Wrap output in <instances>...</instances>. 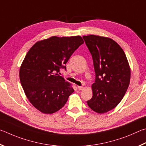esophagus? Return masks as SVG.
Segmentation results:
<instances>
[{
	"mask_svg": "<svg viewBox=\"0 0 146 146\" xmlns=\"http://www.w3.org/2000/svg\"><path fill=\"white\" fill-rule=\"evenodd\" d=\"M78 89L80 90H83V89H84V86H78Z\"/></svg>",
	"mask_w": 146,
	"mask_h": 146,
	"instance_id": "34e87169",
	"label": "esophagus"
}]
</instances>
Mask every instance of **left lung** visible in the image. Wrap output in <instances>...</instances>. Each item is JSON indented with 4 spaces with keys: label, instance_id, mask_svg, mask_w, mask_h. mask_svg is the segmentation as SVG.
<instances>
[{
    "label": "left lung",
    "instance_id": "obj_1",
    "mask_svg": "<svg viewBox=\"0 0 146 146\" xmlns=\"http://www.w3.org/2000/svg\"><path fill=\"white\" fill-rule=\"evenodd\" d=\"M93 58L96 72L92 85L93 96L88 106L96 113H104L118 105L130 82L131 69L124 50L111 38L83 36Z\"/></svg>",
    "mask_w": 146,
    "mask_h": 146
}]
</instances>
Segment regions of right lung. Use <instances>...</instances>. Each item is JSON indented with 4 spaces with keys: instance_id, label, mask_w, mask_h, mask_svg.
Segmentation results:
<instances>
[{
    "instance_id": "1",
    "label": "right lung",
    "mask_w": 146,
    "mask_h": 146,
    "mask_svg": "<svg viewBox=\"0 0 146 146\" xmlns=\"http://www.w3.org/2000/svg\"><path fill=\"white\" fill-rule=\"evenodd\" d=\"M83 43L80 36H54L38 41L28 51L20 68V80L27 98L42 113L60 110L74 91L60 70L66 69L71 55Z\"/></svg>"
}]
</instances>
